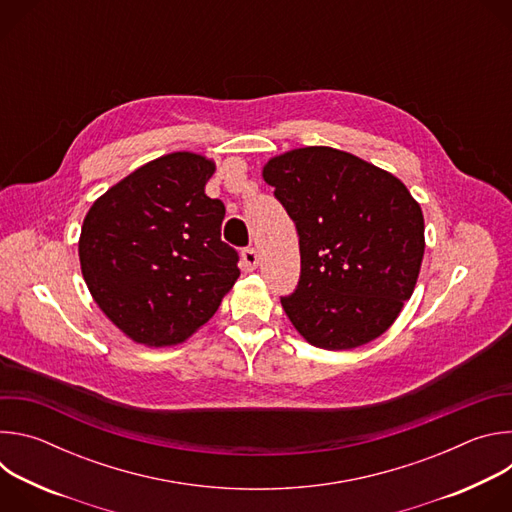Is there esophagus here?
Returning a JSON list of instances; mask_svg holds the SVG:
<instances>
[{"mask_svg":"<svg viewBox=\"0 0 512 512\" xmlns=\"http://www.w3.org/2000/svg\"><path fill=\"white\" fill-rule=\"evenodd\" d=\"M241 259H243L245 271H253V269H257V265H259V255H257L255 249H245V251L241 253Z\"/></svg>","mask_w":512,"mask_h":512,"instance_id":"obj_1","label":"esophagus"}]
</instances>
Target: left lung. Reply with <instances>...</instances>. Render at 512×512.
Returning <instances> with one entry per match:
<instances>
[{"label":"left lung","instance_id":"8db88e82","mask_svg":"<svg viewBox=\"0 0 512 512\" xmlns=\"http://www.w3.org/2000/svg\"><path fill=\"white\" fill-rule=\"evenodd\" d=\"M300 235L302 275L281 306L306 342L350 350L385 334L411 298L425 251L419 202L391 172L326 145L261 170Z\"/></svg>","mask_w":512,"mask_h":512}]
</instances>
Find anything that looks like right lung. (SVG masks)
I'll return each instance as SVG.
<instances>
[{"instance_id":"obj_1","label":"right lung","mask_w":512,"mask_h":512,"mask_svg":"<svg viewBox=\"0 0 512 512\" xmlns=\"http://www.w3.org/2000/svg\"><path fill=\"white\" fill-rule=\"evenodd\" d=\"M214 160L174 152L139 166L89 208L79 259L101 312L133 342H186L233 289L237 251L221 239L225 204L204 186Z\"/></svg>"}]
</instances>
